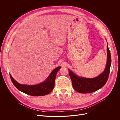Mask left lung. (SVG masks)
<instances>
[{
  "label": "left lung",
  "mask_w": 120,
  "mask_h": 120,
  "mask_svg": "<svg viewBox=\"0 0 120 120\" xmlns=\"http://www.w3.org/2000/svg\"><path fill=\"white\" fill-rule=\"evenodd\" d=\"M107 59V63L104 71L94 78H88L80 77L68 69L74 89L80 93L86 94L94 92L103 87L108 79L111 64V56L108 45Z\"/></svg>",
  "instance_id": "8db88e82"
}]
</instances>
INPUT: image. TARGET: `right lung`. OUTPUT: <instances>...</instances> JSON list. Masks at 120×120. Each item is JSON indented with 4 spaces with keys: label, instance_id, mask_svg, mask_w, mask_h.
Instances as JSON below:
<instances>
[{
    "label": "right lung",
    "instance_id": "1",
    "mask_svg": "<svg viewBox=\"0 0 120 120\" xmlns=\"http://www.w3.org/2000/svg\"><path fill=\"white\" fill-rule=\"evenodd\" d=\"M60 68L61 66L56 68L44 82L35 85L20 84L12 77L10 74V76L15 87L21 92L32 96H44L49 94L53 90L56 75Z\"/></svg>",
    "mask_w": 120,
    "mask_h": 120
}]
</instances>
